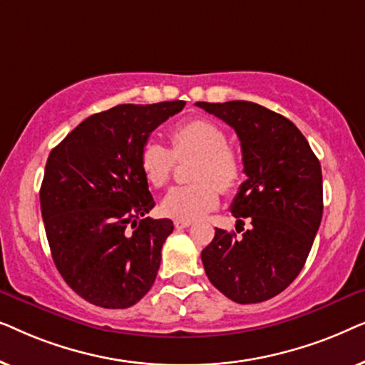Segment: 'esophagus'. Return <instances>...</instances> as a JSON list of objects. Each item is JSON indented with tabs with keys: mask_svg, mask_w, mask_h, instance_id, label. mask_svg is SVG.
Listing matches in <instances>:
<instances>
[{
	"mask_svg": "<svg viewBox=\"0 0 365 365\" xmlns=\"http://www.w3.org/2000/svg\"><path fill=\"white\" fill-rule=\"evenodd\" d=\"M191 221H182V219H176V221H174V226H176L178 229H186V227H189L191 226Z\"/></svg>",
	"mask_w": 365,
	"mask_h": 365,
	"instance_id": "34e87169",
	"label": "esophagus"
}]
</instances>
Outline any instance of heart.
<instances>
[{"instance_id":"obj_1","label":"heart","mask_w":365,"mask_h":365,"mask_svg":"<svg viewBox=\"0 0 365 365\" xmlns=\"http://www.w3.org/2000/svg\"><path fill=\"white\" fill-rule=\"evenodd\" d=\"M173 149L149 141L139 154V166L153 187L166 186L176 168V159L196 156L191 168L194 182L169 189L161 201V211L169 217L192 221L212 211L219 204V191L231 192L242 179L239 154L227 146V134L209 119H191L171 133Z\"/></svg>"}]
</instances>
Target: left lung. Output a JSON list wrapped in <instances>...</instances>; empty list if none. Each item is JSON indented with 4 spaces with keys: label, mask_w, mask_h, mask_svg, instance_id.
Segmentation results:
<instances>
[{
    "label": "left lung",
    "mask_w": 365,
    "mask_h": 365,
    "mask_svg": "<svg viewBox=\"0 0 365 365\" xmlns=\"http://www.w3.org/2000/svg\"><path fill=\"white\" fill-rule=\"evenodd\" d=\"M241 141L244 173L231 204L251 229L236 237L216 227L201 252L209 281L237 304L281 294L302 271L322 219V171L307 139L287 118L251 101L196 103Z\"/></svg>",
    "instance_id": "1"
}]
</instances>
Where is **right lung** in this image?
I'll list each match as a JSON object with an SVG mask.
<instances>
[{
    "instance_id": "1",
    "label": "right lung",
    "mask_w": 365,
    "mask_h": 365,
    "mask_svg": "<svg viewBox=\"0 0 365 365\" xmlns=\"http://www.w3.org/2000/svg\"><path fill=\"white\" fill-rule=\"evenodd\" d=\"M184 101L119 104L93 114L49 153L39 191L53 261L84 301L126 309L146 296L173 232L154 207L139 154Z\"/></svg>"
}]
</instances>
